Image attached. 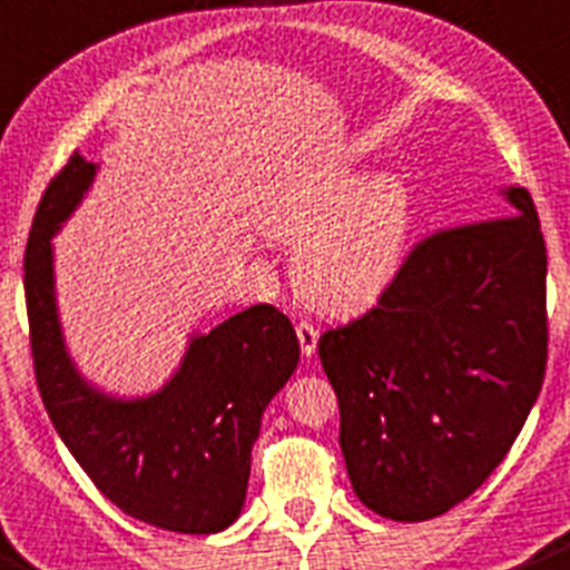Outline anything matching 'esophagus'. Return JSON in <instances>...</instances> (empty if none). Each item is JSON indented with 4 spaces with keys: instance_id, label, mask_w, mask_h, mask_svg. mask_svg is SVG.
I'll return each instance as SVG.
<instances>
[{
    "instance_id": "esophagus-1",
    "label": "esophagus",
    "mask_w": 570,
    "mask_h": 570,
    "mask_svg": "<svg viewBox=\"0 0 570 570\" xmlns=\"http://www.w3.org/2000/svg\"><path fill=\"white\" fill-rule=\"evenodd\" d=\"M295 331H297V342H301V353L306 358H312L314 351H317V340H320L317 328L308 323H297Z\"/></svg>"
}]
</instances>
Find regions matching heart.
Returning <instances> with one entry per match:
<instances>
[{"label":"heart","mask_w":570,"mask_h":570,"mask_svg":"<svg viewBox=\"0 0 570 570\" xmlns=\"http://www.w3.org/2000/svg\"><path fill=\"white\" fill-rule=\"evenodd\" d=\"M412 189L397 173L364 175L353 158L286 164L258 206L273 239L297 245L295 284L331 317H356L395 284L412 234Z\"/></svg>","instance_id":"heart-1"}]
</instances>
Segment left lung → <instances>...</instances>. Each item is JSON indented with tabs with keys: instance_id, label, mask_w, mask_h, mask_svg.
Returning <instances> with one entry per match:
<instances>
[{
	"instance_id": "1",
	"label": "left lung",
	"mask_w": 570,
	"mask_h": 570,
	"mask_svg": "<svg viewBox=\"0 0 570 570\" xmlns=\"http://www.w3.org/2000/svg\"><path fill=\"white\" fill-rule=\"evenodd\" d=\"M493 219L440 230L364 317L320 336L353 493L429 521L476 493L546 375V242L523 186Z\"/></svg>"
}]
</instances>
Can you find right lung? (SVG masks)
Segmentation results:
<instances>
[{"label": "right lung", "instance_id": "right-lung-1", "mask_svg": "<svg viewBox=\"0 0 570 570\" xmlns=\"http://www.w3.org/2000/svg\"><path fill=\"white\" fill-rule=\"evenodd\" d=\"M97 169L75 153L32 219L24 295L38 392L66 449L121 512L167 532H223L245 507L264 409L301 358L295 328L278 308L258 303L208 334H191L161 390L119 397L94 386L60 328L52 236Z\"/></svg>", "mask_w": 570, "mask_h": 570}]
</instances>
